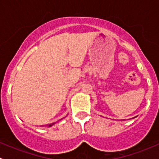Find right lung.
I'll return each mask as SVG.
<instances>
[{
    "instance_id": "obj_1",
    "label": "right lung",
    "mask_w": 159,
    "mask_h": 159,
    "mask_svg": "<svg viewBox=\"0 0 159 159\" xmlns=\"http://www.w3.org/2000/svg\"><path fill=\"white\" fill-rule=\"evenodd\" d=\"M53 125H54V123H52V124H50L49 125H48V127H51V126H52Z\"/></svg>"
}]
</instances>
